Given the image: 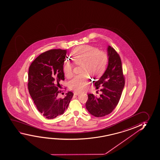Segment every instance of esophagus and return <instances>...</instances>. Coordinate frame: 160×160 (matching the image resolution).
Masks as SVG:
<instances>
[{"label": "esophagus", "instance_id": "esophagus-1", "mask_svg": "<svg viewBox=\"0 0 160 160\" xmlns=\"http://www.w3.org/2000/svg\"><path fill=\"white\" fill-rule=\"evenodd\" d=\"M73 93H74V95H79V94H81V92H77V91H74Z\"/></svg>", "mask_w": 160, "mask_h": 160}]
</instances>
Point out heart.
<instances>
[{"label": "heart", "mask_w": 160, "mask_h": 160, "mask_svg": "<svg viewBox=\"0 0 160 160\" xmlns=\"http://www.w3.org/2000/svg\"><path fill=\"white\" fill-rule=\"evenodd\" d=\"M73 59L77 63L81 64V71L87 72L93 76H98L104 71L108 62V56L102 51L92 46H81L74 51ZM63 72L67 77H71L72 67L69 62H66L63 67ZM89 77L86 73L77 75L69 82V88L76 91L85 89L88 85Z\"/></svg>", "instance_id": "b5f03b06"}]
</instances>
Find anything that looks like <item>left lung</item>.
I'll return each mask as SVG.
<instances>
[{
	"label": "left lung",
	"instance_id": "left-lung-1",
	"mask_svg": "<svg viewBox=\"0 0 160 160\" xmlns=\"http://www.w3.org/2000/svg\"><path fill=\"white\" fill-rule=\"evenodd\" d=\"M107 52V68L100 79L94 81L96 89L101 87L102 94L98 98L93 94H88L86 103V109L96 117H104L112 112L119 102L125 85L119 55L110 46H108Z\"/></svg>",
	"mask_w": 160,
	"mask_h": 160
}]
</instances>
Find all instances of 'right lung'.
Instances as JSON below:
<instances>
[{"label": "right lung", "instance_id": "right-lung-1", "mask_svg": "<svg viewBox=\"0 0 160 160\" xmlns=\"http://www.w3.org/2000/svg\"><path fill=\"white\" fill-rule=\"evenodd\" d=\"M66 53L61 49L48 51L39 55L29 67V93L39 112L48 119L63 114L73 96L68 92L63 98L58 96L61 92L58 91L60 82L64 80Z\"/></svg>", "mask_w": 160, "mask_h": 160}]
</instances>
